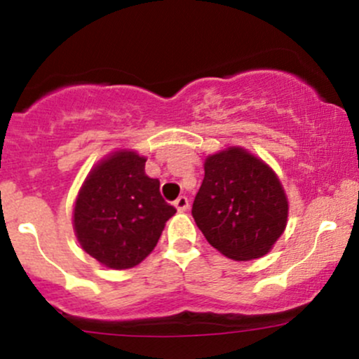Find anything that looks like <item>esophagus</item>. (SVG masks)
I'll return each instance as SVG.
<instances>
[{
	"mask_svg": "<svg viewBox=\"0 0 359 359\" xmlns=\"http://www.w3.org/2000/svg\"><path fill=\"white\" fill-rule=\"evenodd\" d=\"M174 205L177 208V211H180V212L187 211V208H189V199H187V197H185V196H180L179 199H175Z\"/></svg>",
	"mask_w": 359,
	"mask_h": 359,
	"instance_id": "34e87169",
	"label": "esophagus"
}]
</instances>
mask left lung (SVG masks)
<instances>
[{
  "label": "left lung",
  "mask_w": 359,
  "mask_h": 359,
  "mask_svg": "<svg viewBox=\"0 0 359 359\" xmlns=\"http://www.w3.org/2000/svg\"><path fill=\"white\" fill-rule=\"evenodd\" d=\"M288 203L277 175L243 148L211 155L192 204L209 245L246 262L270 251L287 224Z\"/></svg>",
  "instance_id": "left-lung-1"
}]
</instances>
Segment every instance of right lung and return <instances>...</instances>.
<instances>
[{"label": "right lung", "instance_id": "obj_1", "mask_svg": "<svg viewBox=\"0 0 359 359\" xmlns=\"http://www.w3.org/2000/svg\"><path fill=\"white\" fill-rule=\"evenodd\" d=\"M143 156L118 151L90 172L74 209L81 246L102 265L125 270L138 265L175 214L160 194L158 179L145 174Z\"/></svg>", "mask_w": 359, "mask_h": 359}]
</instances>
